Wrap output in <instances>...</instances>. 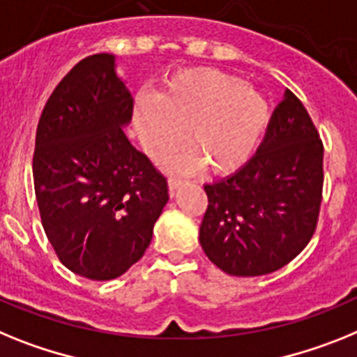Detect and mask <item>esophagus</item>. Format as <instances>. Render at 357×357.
I'll list each match as a JSON object with an SVG mask.
<instances>
[{
    "instance_id": "1",
    "label": "esophagus",
    "mask_w": 357,
    "mask_h": 357,
    "mask_svg": "<svg viewBox=\"0 0 357 357\" xmlns=\"http://www.w3.org/2000/svg\"><path fill=\"white\" fill-rule=\"evenodd\" d=\"M183 183H185V181H183L181 178H169V190L170 192L178 190V188L181 187Z\"/></svg>"
}]
</instances>
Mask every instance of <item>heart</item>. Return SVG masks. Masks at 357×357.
Returning <instances> with one entry per match:
<instances>
[{
	"instance_id": "b5f03b06",
	"label": "heart",
	"mask_w": 357,
	"mask_h": 357,
	"mask_svg": "<svg viewBox=\"0 0 357 357\" xmlns=\"http://www.w3.org/2000/svg\"><path fill=\"white\" fill-rule=\"evenodd\" d=\"M271 120L264 93L225 71H190L172 79L158 102L140 100L135 126L149 156L163 158L185 142L192 149L169 161L181 172L203 163L215 174H230L255 154Z\"/></svg>"
}]
</instances>
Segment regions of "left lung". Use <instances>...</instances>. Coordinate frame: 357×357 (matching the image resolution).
Here are the masks:
<instances>
[{
	"label": "left lung",
	"mask_w": 357,
	"mask_h": 357,
	"mask_svg": "<svg viewBox=\"0 0 357 357\" xmlns=\"http://www.w3.org/2000/svg\"><path fill=\"white\" fill-rule=\"evenodd\" d=\"M324 145L302 102L286 89L264 142L237 172L204 185L203 252L234 277H260L289 264L316 230Z\"/></svg>",
	"instance_id": "left-lung-1"
}]
</instances>
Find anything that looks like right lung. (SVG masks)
Segmentation results:
<instances>
[{
    "label": "right lung",
    "mask_w": 357,
    "mask_h": 357,
    "mask_svg": "<svg viewBox=\"0 0 357 357\" xmlns=\"http://www.w3.org/2000/svg\"><path fill=\"white\" fill-rule=\"evenodd\" d=\"M132 97L113 54L71 68L37 123L33 187L59 260L113 280L144 257L169 201L167 179L127 140Z\"/></svg>",
    "instance_id": "1"
}]
</instances>
